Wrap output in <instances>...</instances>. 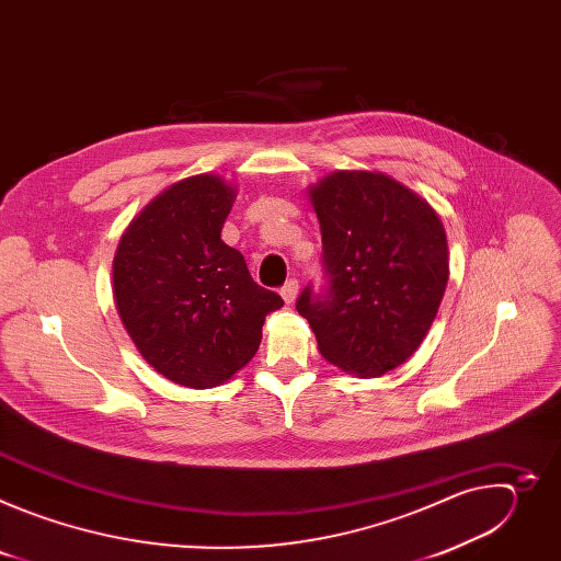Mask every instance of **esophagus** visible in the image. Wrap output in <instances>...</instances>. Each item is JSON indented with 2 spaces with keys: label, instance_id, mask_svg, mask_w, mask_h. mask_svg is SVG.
Instances as JSON below:
<instances>
[{
  "label": "esophagus",
  "instance_id": "obj_1",
  "mask_svg": "<svg viewBox=\"0 0 561 561\" xmlns=\"http://www.w3.org/2000/svg\"><path fill=\"white\" fill-rule=\"evenodd\" d=\"M297 293H299V284H297V279H288V282L282 286V290H279V295L284 297V301H286V304H293V301L297 299Z\"/></svg>",
  "mask_w": 561,
  "mask_h": 561
}]
</instances>
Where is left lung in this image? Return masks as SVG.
<instances>
[{
  "mask_svg": "<svg viewBox=\"0 0 561 561\" xmlns=\"http://www.w3.org/2000/svg\"><path fill=\"white\" fill-rule=\"evenodd\" d=\"M324 244L329 290L306 288L322 357L357 377H381L424 342L448 284V242L437 210L379 171H335L308 186Z\"/></svg>",
  "mask_w": 561,
  "mask_h": 561,
  "instance_id": "left-lung-1",
  "label": "left lung"
}]
</instances>
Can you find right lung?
Listing matches in <instances>:
<instances>
[{"mask_svg": "<svg viewBox=\"0 0 561 561\" xmlns=\"http://www.w3.org/2000/svg\"><path fill=\"white\" fill-rule=\"evenodd\" d=\"M237 186L202 173L171 184L126 226L113 260V297L139 355L186 388H215L257 353L268 312L284 306L257 286L221 228Z\"/></svg>", "mask_w": 561, "mask_h": 561, "instance_id": "obj_1", "label": "right lung"}]
</instances>
